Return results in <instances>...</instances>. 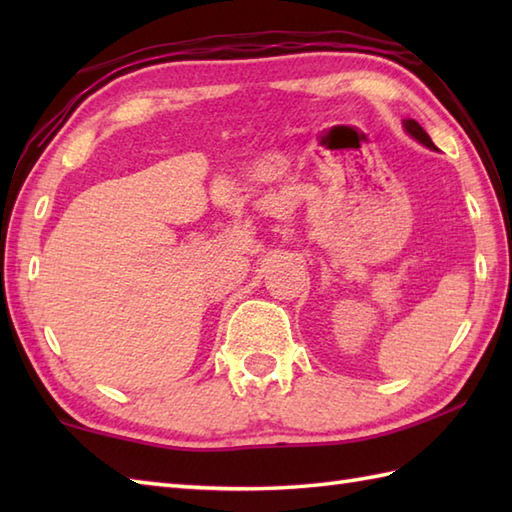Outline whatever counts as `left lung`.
Here are the masks:
<instances>
[{"label":"left lung","instance_id":"8db88e82","mask_svg":"<svg viewBox=\"0 0 512 512\" xmlns=\"http://www.w3.org/2000/svg\"><path fill=\"white\" fill-rule=\"evenodd\" d=\"M405 129H407V132H409L413 138L418 140V143H422L424 147H429V149H436V145H433V140L429 138V134L424 132V129H422V127H420L416 121H413V118H409V121H405Z\"/></svg>","mask_w":512,"mask_h":512}]
</instances>
